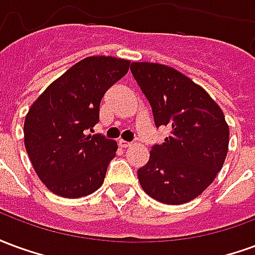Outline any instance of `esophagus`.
<instances>
[{"label":"esophagus","instance_id":"34e87169","mask_svg":"<svg viewBox=\"0 0 255 255\" xmlns=\"http://www.w3.org/2000/svg\"><path fill=\"white\" fill-rule=\"evenodd\" d=\"M119 146H120V147H123V149H126V147H129V146H131V143H129V142H127V140H123V139H120V140H119Z\"/></svg>","mask_w":255,"mask_h":255}]
</instances>
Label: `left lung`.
Listing matches in <instances>:
<instances>
[{
	"label": "left lung",
	"instance_id": "8db88e82",
	"mask_svg": "<svg viewBox=\"0 0 255 255\" xmlns=\"http://www.w3.org/2000/svg\"><path fill=\"white\" fill-rule=\"evenodd\" d=\"M131 72L149 101L157 127L171 136L150 150L138 179L149 197L182 205L201 195L221 171L230 143L224 113L199 84L177 69L132 63Z\"/></svg>",
	"mask_w": 255,
	"mask_h": 255
}]
</instances>
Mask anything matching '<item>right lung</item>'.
Returning <instances> with one entry per match:
<instances>
[{"label":"right lung","instance_id":"right-lung-1","mask_svg":"<svg viewBox=\"0 0 255 255\" xmlns=\"http://www.w3.org/2000/svg\"><path fill=\"white\" fill-rule=\"evenodd\" d=\"M129 61L111 56L83 58L49 84L24 120V146L41 182L64 198L97 191L117 143L86 135L100 122L106 90L128 72Z\"/></svg>","mask_w":255,"mask_h":255}]
</instances>
